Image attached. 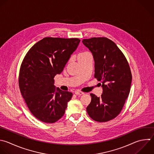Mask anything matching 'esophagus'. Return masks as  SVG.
<instances>
[{"label": "esophagus", "mask_w": 154, "mask_h": 154, "mask_svg": "<svg viewBox=\"0 0 154 154\" xmlns=\"http://www.w3.org/2000/svg\"><path fill=\"white\" fill-rule=\"evenodd\" d=\"M75 94H76V95H82V94H84V93L81 92V91H75Z\"/></svg>", "instance_id": "34e87169"}]
</instances>
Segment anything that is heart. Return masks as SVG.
Wrapping results in <instances>:
<instances>
[{
    "label": "heart",
    "instance_id": "b5f03b06",
    "mask_svg": "<svg viewBox=\"0 0 154 154\" xmlns=\"http://www.w3.org/2000/svg\"><path fill=\"white\" fill-rule=\"evenodd\" d=\"M88 54H89V53L87 52H80V53L78 54V57H77L78 60L84 58L85 56H86V55H88Z\"/></svg>",
    "mask_w": 154,
    "mask_h": 154
}]
</instances>
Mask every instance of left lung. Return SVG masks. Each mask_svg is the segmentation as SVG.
I'll return each mask as SVG.
<instances>
[{"instance_id": "left-lung-1", "label": "left lung", "mask_w": 154, "mask_h": 154, "mask_svg": "<svg viewBox=\"0 0 154 154\" xmlns=\"http://www.w3.org/2000/svg\"><path fill=\"white\" fill-rule=\"evenodd\" d=\"M82 43L93 55L94 78L103 87L101 97L90 94L87 111L96 122H108L120 114L129 95L132 81L129 65L123 52L106 37L84 39Z\"/></svg>"}]
</instances>
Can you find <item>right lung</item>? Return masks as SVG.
<instances>
[{
    "instance_id": "add662e5",
    "label": "right lung",
    "mask_w": 154,
    "mask_h": 154,
    "mask_svg": "<svg viewBox=\"0 0 154 154\" xmlns=\"http://www.w3.org/2000/svg\"><path fill=\"white\" fill-rule=\"evenodd\" d=\"M80 40L45 37L26 54L20 66L19 85L29 111L39 120L53 123L65 113L72 93L54 85V77L60 74L76 49Z\"/></svg>"
}]
</instances>
